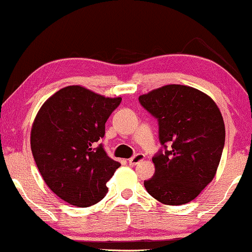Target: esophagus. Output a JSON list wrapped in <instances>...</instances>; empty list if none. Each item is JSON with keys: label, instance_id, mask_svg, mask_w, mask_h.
<instances>
[{"label": "esophagus", "instance_id": "1", "mask_svg": "<svg viewBox=\"0 0 252 252\" xmlns=\"http://www.w3.org/2000/svg\"><path fill=\"white\" fill-rule=\"evenodd\" d=\"M144 160H145V155L139 153V154L134 155L133 158H131V159L128 160V163L132 164V166H135V164H138L139 162H141V161H144Z\"/></svg>", "mask_w": 252, "mask_h": 252}]
</instances>
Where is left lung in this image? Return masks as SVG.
<instances>
[{"label":"left lung","instance_id":"left-lung-1","mask_svg":"<svg viewBox=\"0 0 252 252\" xmlns=\"http://www.w3.org/2000/svg\"><path fill=\"white\" fill-rule=\"evenodd\" d=\"M159 120L160 141L169 150L153 158L154 176L144 182L151 196L167 206L188 203L215 178L225 139L216 102L187 85L161 86L139 97Z\"/></svg>","mask_w":252,"mask_h":252}]
</instances>
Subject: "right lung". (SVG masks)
<instances>
[{
	"label": "right lung",
	"instance_id": "add662e5",
	"mask_svg": "<svg viewBox=\"0 0 252 252\" xmlns=\"http://www.w3.org/2000/svg\"><path fill=\"white\" fill-rule=\"evenodd\" d=\"M120 101L71 85L54 93L37 112L30 134L33 159L46 186L71 206L85 208L102 200L106 182L120 167L97 146Z\"/></svg>",
	"mask_w": 252,
	"mask_h": 252
}]
</instances>
